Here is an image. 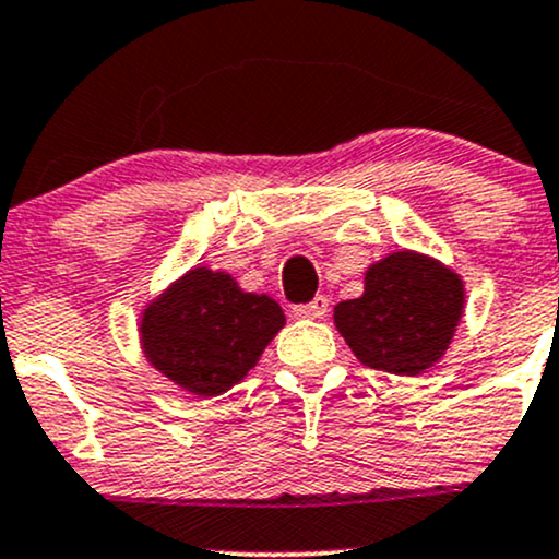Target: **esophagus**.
<instances>
[{
	"instance_id": "34e87169",
	"label": "esophagus",
	"mask_w": 559,
	"mask_h": 559,
	"mask_svg": "<svg viewBox=\"0 0 559 559\" xmlns=\"http://www.w3.org/2000/svg\"><path fill=\"white\" fill-rule=\"evenodd\" d=\"M326 312H329V297H323V294L308 305H297V308H294V316L297 318H323Z\"/></svg>"
}]
</instances>
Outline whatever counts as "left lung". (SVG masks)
<instances>
[{"label": "left lung", "mask_w": 559, "mask_h": 559, "mask_svg": "<svg viewBox=\"0 0 559 559\" xmlns=\"http://www.w3.org/2000/svg\"><path fill=\"white\" fill-rule=\"evenodd\" d=\"M464 316V281L419 251H392L366 270L364 294L334 308L336 331L377 371L416 377L438 364Z\"/></svg>", "instance_id": "obj_1"}]
</instances>
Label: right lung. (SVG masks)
Masks as SVG:
<instances>
[{"instance_id": "add662e5", "label": "right lung", "mask_w": 559, "mask_h": 559, "mask_svg": "<svg viewBox=\"0 0 559 559\" xmlns=\"http://www.w3.org/2000/svg\"><path fill=\"white\" fill-rule=\"evenodd\" d=\"M284 323L267 294L243 292L223 270L193 267L145 305L140 347L177 388L212 397L254 369Z\"/></svg>"}]
</instances>
